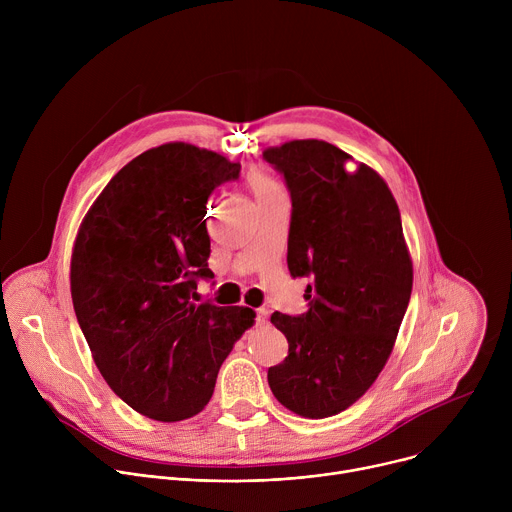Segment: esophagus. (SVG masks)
Listing matches in <instances>:
<instances>
[{"mask_svg": "<svg viewBox=\"0 0 512 512\" xmlns=\"http://www.w3.org/2000/svg\"><path fill=\"white\" fill-rule=\"evenodd\" d=\"M267 320H269V310L267 308H259L257 310V324L263 326V324H267Z\"/></svg>", "mask_w": 512, "mask_h": 512, "instance_id": "obj_1", "label": "esophagus"}]
</instances>
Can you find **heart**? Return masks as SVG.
<instances>
[{"label":"heart","instance_id":"1","mask_svg":"<svg viewBox=\"0 0 512 512\" xmlns=\"http://www.w3.org/2000/svg\"><path fill=\"white\" fill-rule=\"evenodd\" d=\"M251 186L255 192H261V190H269V188H275V184L263 176H251Z\"/></svg>","mask_w":512,"mask_h":512}]
</instances>
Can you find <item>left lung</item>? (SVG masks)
Masks as SVG:
<instances>
[{"instance_id": "left-lung-1", "label": "left lung", "mask_w": 512, "mask_h": 512, "mask_svg": "<svg viewBox=\"0 0 512 512\" xmlns=\"http://www.w3.org/2000/svg\"><path fill=\"white\" fill-rule=\"evenodd\" d=\"M263 160L291 196L287 267L308 277V312H273L287 338L267 371L275 399L302 417L336 415L377 381L409 306L413 265L385 180L336 145L294 139Z\"/></svg>"}]
</instances>
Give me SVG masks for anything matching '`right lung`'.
Returning a JSON list of instances; mask_svg holds the SVG:
<instances>
[{
	"label": "right lung",
	"mask_w": 512,
	"mask_h": 512,
	"mask_svg": "<svg viewBox=\"0 0 512 512\" xmlns=\"http://www.w3.org/2000/svg\"><path fill=\"white\" fill-rule=\"evenodd\" d=\"M241 164L174 141L143 152L103 188L79 229L70 294L107 385L137 413L182 421L255 322L251 308L198 304L208 269L206 202Z\"/></svg>",
	"instance_id": "1"
}]
</instances>
